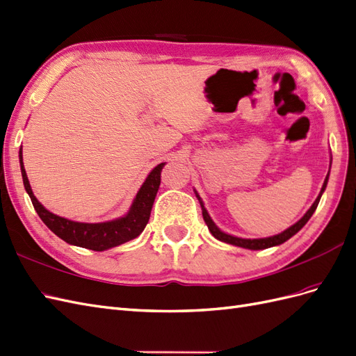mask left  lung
<instances>
[{
	"instance_id": "left-lung-1",
	"label": "left lung",
	"mask_w": 356,
	"mask_h": 356,
	"mask_svg": "<svg viewBox=\"0 0 356 356\" xmlns=\"http://www.w3.org/2000/svg\"><path fill=\"white\" fill-rule=\"evenodd\" d=\"M327 182H328V175H327V178H325V181H324V186H322V188H321L319 196L316 197V200L314 202V204H312L310 209L303 215V218H300L294 225H291V227L286 229L285 232L279 233V234H276V236H270V238H264V239H242V238H236V236H232V234H227V233L221 232V230L217 227V225L213 224V221L211 220L209 213L207 212V209H204L203 202H202V199L199 197L197 193H196V197H197L199 202H200L203 220H204V222H207L209 232L213 234V238H217V239L221 241V242L230 243V245H234V246L246 248V250H266V248L281 245V243L286 242L289 238H293V236L310 220V217H312V215H314L315 209L318 208V203H319V200H321L322 193H324V190H325V187H327Z\"/></svg>"
}]
</instances>
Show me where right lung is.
<instances>
[{"instance_id": "obj_1", "label": "right lung", "mask_w": 356, "mask_h": 356, "mask_svg": "<svg viewBox=\"0 0 356 356\" xmlns=\"http://www.w3.org/2000/svg\"><path fill=\"white\" fill-rule=\"evenodd\" d=\"M19 159H20V170H22L25 190L28 191L32 204H34V208L40 215L42 222H44L56 236H59L62 241H65L67 243H71L75 246L88 248V250H92V251H105L108 250V248L122 245L127 241H132L136 238V236L143 233L149 220V213H152L153 203L160 186V174H161V169L165 166V163H160L149 172V175L147 177L143 187L139 188L138 195L132 203V208L127 212V215L113 221L90 224V222H75L67 218L58 217V215L51 213L50 211H47L44 207H42L31 190L26 172L24 168L22 148H20Z\"/></svg>"}]
</instances>
